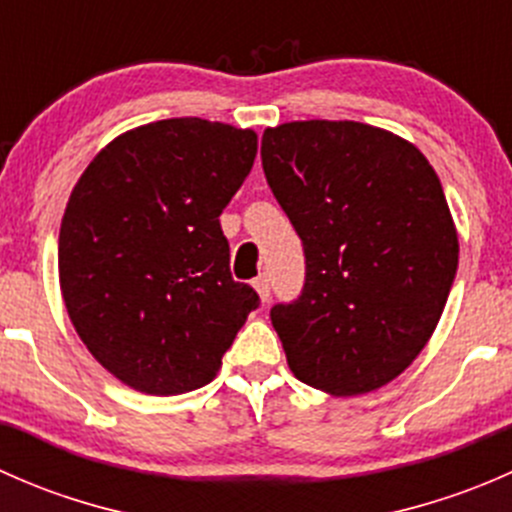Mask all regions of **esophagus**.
Here are the masks:
<instances>
[{
  "mask_svg": "<svg viewBox=\"0 0 512 512\" xmlns=\"http://www.w3.org/2000/svg\"><path fill=\"white\" fill-rule=\"evenodd\" d=\"M252 287L257 289V294H260V299H262V302H267V299H270V294H272V287H270V277H267V275H260V277H257L255 282H252Z\"/></svg>",
  "mask_w": 512,
  "mask_h": 512,
  "instance_id": "esophagus-1",
  "label": "esophagus"
}]
</instances>
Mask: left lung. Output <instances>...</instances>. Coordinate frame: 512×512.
Listing matches in <instances>:
<instances>
[{"label": "left lung", "mask_w": 512, "mask_h": 512, "mask_svg": "<svg viewBox=\"0 0 512 512\" xmlns=\"http://www.w3.org/2000/svg\"><path fill=\"white\" fill-rule=\"evenodd\" d=\"M260 153L307 265L302 294L270 312L289 369L334 396L381 389L426 347L458 270L436 170L356 121L282 123Z\"/></svg>", "instance_id": "8db88e82"}]
</instances>
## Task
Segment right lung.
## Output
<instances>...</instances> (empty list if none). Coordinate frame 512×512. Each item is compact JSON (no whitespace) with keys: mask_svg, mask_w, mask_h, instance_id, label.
Masks as SVG:
<instances>
[{"mask_svg":"<svg viewBox=\"0 0 512 512\" xmlns=\"http://www.w3.org/2000/svg\"><path fill=\"white\" fill-rule=\"evenodd\" d=\"M257 156V133L168 118L113 138L71 190L59 282L81 342L131 389L210 384L260 297L230 275L220 213Z\"/></svg>","mask_w":512,"mask_h":512,"instance_id":"right-lung-1","label":"right lung"}]
</instances>
